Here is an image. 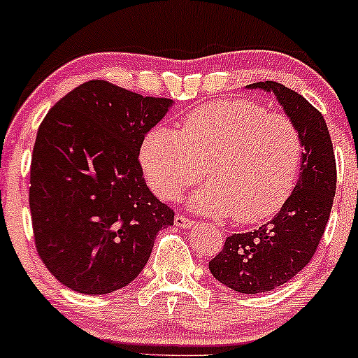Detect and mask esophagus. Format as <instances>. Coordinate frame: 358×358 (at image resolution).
I'll return each mask as SVG.
<instances>
[{"label":"esophagus","mask_w":358,"mask_h":358,"mask_svg":"<svg viewBox=\"0 0 358 358\" xmlns=\"http://www.w3.org/2000/svg\"><path fill=\"white\" fill-rule=\"evenodd\" d=\"M175 225L176 227H183V229H188V227H193V225H195V222H193L192 219H188V217H185V215H176L175 217Z\"/></svg>","instance_id":"34e87169"}]
</instances>
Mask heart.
Segmentation results:
<instances>
[{"label": "heart", "instance_id": "heart-1", "mask_svg": "<svg viewBox=\"0 0 358 358\" xmlns=\"http://www.w3.org/2000/svg\"><path fill=\"white\" fill-rule=\"evenodd\" d=\"M148 183L163 200H176L202 176L208 183L190 207L241 224L269 219L285 205L303 158L296 124L286 114L249 99L217 101L192 110L182 134L156 127L141 146Z\"/></svg>", "mask_w": 358, "mask_h": 358}]
</instances>
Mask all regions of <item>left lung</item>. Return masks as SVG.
<instances>
[{"instance_id":"obj_1","label":"left lung","mask_w":358,"mask_h":358,"mask_svg":"<svg viewBox=\"0 0 358 358\" xmlns=\"http://www.w3.org/2000/svg\"><path fill=\"white\" fill-rule=\"evenodd\" d=\"M248 89L273 92L293 119L303 141L299 180L273 220L257 231L232 234L208 262L212 276L244 294L285 285L315 256L330 219L336 188V163L327 122L318 109L279 82H254Z\"/></svg>"}]
</instances>
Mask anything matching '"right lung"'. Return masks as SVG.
<instances>
[{"label":"right lung","mask_w":358,"mask_h":358,"mask_svg":"<svg viewBox=\"0 0 358 358\" xmlns=\"http://www.w3.org/2000/svg\"><path fill=\"white\" fill-rule=\"evenodd\" d=\"M173 101L89 80L48 110L30 168L35 245L64 286L108 294L139 276L175 212L151 193L139 150Z\"/></svg>","instance_id":"1"}]
</instances>
